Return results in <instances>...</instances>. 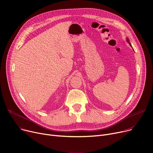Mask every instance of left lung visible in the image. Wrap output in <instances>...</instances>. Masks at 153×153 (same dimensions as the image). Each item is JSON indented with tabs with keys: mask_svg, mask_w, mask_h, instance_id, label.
<instances>
[{
	"mask_svg": "<svg viewBox=\"0 0 153 153\" xmlns=\"http://www.w3.org/2000/svg\"><path fill=\"white\" fill-rule=\"evenodd\" d=\"M127 42H128L129 45H130L131 47V44H130V42H129V40H128L127 38Z\"/></svg>",
	"mask_w": 153,
	"mask_h": 153,
	"instance_id": "8db88e82",
	"label": "left lung"
}]
</instances>
